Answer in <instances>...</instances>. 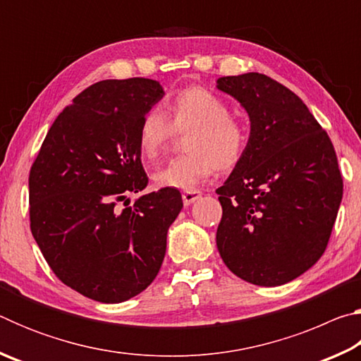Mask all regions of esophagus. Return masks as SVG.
Segmentation results:
<instances>
[{"instance_id": "34e87169", "label": "esophagus", "mask_w": 361, "mask_h": 361, "mask_svg": "<svg viewBox=\"0 0 361 361\" xmlns=\"http://www.w3.org/2000/svg\"><path fill=\"white\" fill-rule=\"evenodd\" d=\"M181 195H183V204L188 207V205L194 204L195 200H199V197L202 195V192H200L199 189H188V191H185Z\"/></svg>"}]
</instances>
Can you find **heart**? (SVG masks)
Here are the masks:
<instances>
[{"label": "heart", "instance_id": "heart-1", "mask_svg": "<svg viewBox=\"0 0 361 361\" xmlns=\"http://www.w3.org/2000/svg\"><path fill=\"white\" fill-rule=\"evenodd\" d=\"M169 118L161 109L151 108L138 126V146L146 159H154L167 148L175 132H188L186 154L170 161L154 173L161 188L191 189L209 178L219 167L234 169L245 154L247 127L232 118L221 97L209 89L194 87L176 92L167 103Z\"/></svg>", "mask_w": 361, "mask_h": 361}]
</instances>
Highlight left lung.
Returning <instances> with one entry per match:
<instances>
[{
    "instance_id": "obj_1",
    "label": "left lung",
    "mask_w": 361,
    "mask_h": 361,
    "mask_svg": "<svg viewBox=\"0 0 361 361\" xmlns=\"http://www.w3.org/2000/svg\"><path fill=\"white\" fill-rule=\"evenodd\" d=\"M216 87L247 109L245 154L216 189L224 264L253 285L277 286L325 252L342 199L328 133L299 97L261 73L224 76Z\"/></svg>"
}]
</instances>
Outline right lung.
I'll return each mask as SVG.
<instances>
[{
	"label": "right lung",
	"instance_id": "obj_1",
	"mask_svg": "<svg viewBox=\"0 0 361 361\" xmlns=\"http://www.w3.org/2000/svg\"><path fill=\"white\" fill-rule=\"evenodd\" d=\"M164 97L154 79H105L54 121L30 170V228L59 280L99 302L127 301L156 279L180 191L148 185L138 146L143 114ZM125 209H120V204Z\"/></svg>",
	"mask_w": 361,
	"mask_h": 361
}]
</instances>
